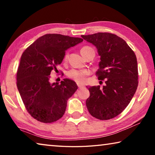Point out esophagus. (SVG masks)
Masks as SVG:
<instances>
[{"instance_id": "1", "label": "esophagus", "mask_w": 155, "mask_h": 155, "mask_svg": "<svg viewBox=\"0 0 155 155\" xmlns=\"http://www.w3.org/2000/svg\"><path fill=\"white\" fill-rule=\"evenodd\" d=\"M77 85H78V89H81V88L84 87V86L83 85H80V84H77Z\"/></svg>"}]
</instances>
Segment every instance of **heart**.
<instances>
[{"label": "heart", "instance_id": "obj_1", "mask_svg": "<svg viewBox=\"0 0 155 155\" xmlns=\"http://www.w3.org/2000/svg\"><path fill=\"white\" fill-rule=\"evenodd\" d=\"M90 51H94V50L90 46H84L81 49V54L84 57L87 52ZM68 55L65 56V59H67ZM90 74V71L87 70H77L71 69L67 72V76L68 78H71L77 83H83L86 80V77Z\"/></svg>", "mask_w": 155, "mask_h": 155}]
</instances>
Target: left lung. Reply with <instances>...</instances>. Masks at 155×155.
<instances>
[{
	"label": "left lung",
	"mask_w": 155,
	"mask_h": 155,
	"mask_svg": "<svg viewBox=\"0 0 155 155\" xmlns=\"http://www.w3.org/2000/svg\"><path fill=\"white\" fill-rule=\"evenodd\" d=\"M96 47L101 61L96 72L106 85L87 87L90 96L86 106L93 117L107 120L121 114L134 96L138 86L137 61L127 42L115 34L97 33L81 36Z\"/></svg>",
	"instance_id": "8db88e82"
}]
</instances>
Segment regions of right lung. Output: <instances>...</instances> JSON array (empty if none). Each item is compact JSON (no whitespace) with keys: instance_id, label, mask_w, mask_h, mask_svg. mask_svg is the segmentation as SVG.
I'll return each mask as SVG.
<instances>
[{"instance_id":"obj_1","label":"right lung","mask_w":155,"mask_h":155,"mask_svg":"<svg viewBox=\"0 0 155 155\" xmlns=\"http://www.w3.org/2000/svg\"><path fill=\"white\" fill-rule=\"evenodd\" d=\"M83 39L61 34H46L23 52L17 72V87L28 113L44 123L57 121L64 115L67 101L78 89L72 80L51 83L50 74L61 64L65 51Z\"/></svg>"}]
</instances>
